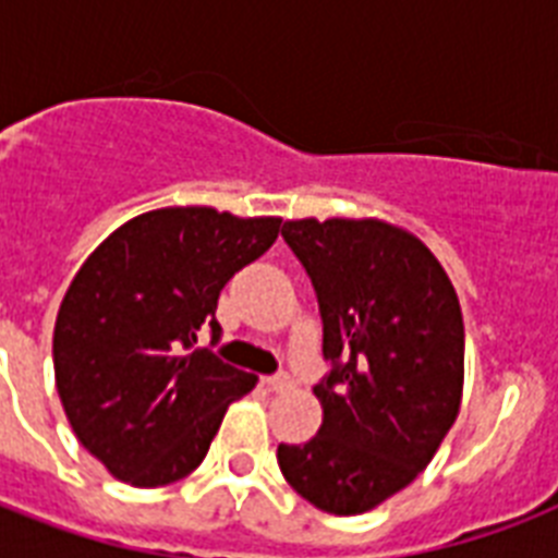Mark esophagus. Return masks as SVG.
Masks as SVG:
<instances>
[{
    "label": "esophagus",
    "mask_w": 558,
    "mask_h": 558,
    "mask_svg": "<svg viewBox=\"0 0 558 558\" xmlns=\"http://www.w3.org/2000/svg\"><path fill=\"white\" fill-rule=\"evenodd\" d=\"M295 379L289 373H275V376H266V388L275 390V393H283V390H292Z\"/></svg>",
    "instance_id": "esophagus-1"
}]
</instances>
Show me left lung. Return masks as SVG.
I'll return each mask as SVG.
<instances>
[{
    "mask_svg": "<svg viewBox=\"0 0 558 558\" xmlns=\"http://www.w3.org/2000/svg\"><path fill=\"white\" fill-rule=\"evenodd\" d=\"M280 234L313 280L330 371L315 385L322 428L280 442L278 466L313 507L359 515L405 489L458 420V295L437 257L388 222L298 219Z\"/></svg>",
    "mask_w": 558,
    "mask_h": 558,
    "instance_id": "8db88e82",
    "label": "left lung"
}]
</instances>
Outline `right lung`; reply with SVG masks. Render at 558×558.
Here are the masks:
<instances>
[{"instance_id": "right-lung-1", "label": "right lung", "mask_w": 558, "mask_h": 558, "mask_svg": "<svg viewBox=\"0 0 558 558\" xmlns=\"http://www.w3.org/2000/svg\"><path fill=\"white\" fill-rule=\"evenodd\" d=\"M280 219L161 208L109 234L54 324L57 393L77 440L124 484L182 481L208 454L252 373L214 353L217 301L278 240ZM202 331L208 349H196Z\"/></svg>"}]
</instances>
